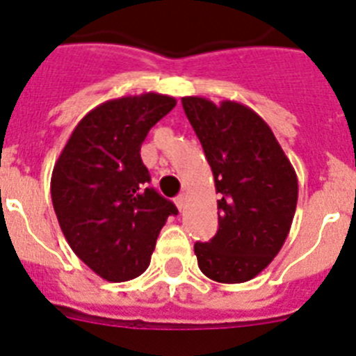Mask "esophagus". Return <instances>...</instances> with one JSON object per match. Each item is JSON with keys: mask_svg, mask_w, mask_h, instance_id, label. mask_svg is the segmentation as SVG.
Returning a JSON list of instances; mask_svg holds the SVG:
<instances>
[{"mask_svg": "<svg viewBox=\"0 0 356 356\" xmlns=\"http://www.w3.org/2000/svg\"><path fill=\"white\" fill-rule=\"evenodd\" d=\"M185 200H187V196H185V194H178V196L175 197V203H176V207H178V210H184Z\"/></svg>", "mask_w": 356, "mask_h": 356, "instance_id": "obj_1", "label": "esophagus"}]
</instances>
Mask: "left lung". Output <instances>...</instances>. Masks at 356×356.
<instances>
[{
    "instance_id": "8db88e82",
    "label": "left lung",
    "mask_w": 356,
    "mask_h": 356,
    "mask_svg": "<svg viewBox=\"0 0 356 356\" xmlns=\"http://www.w3.org/2000/svg\"><path fill=\"white\" fill-rule=\"evenodd\" d=\"M216 181L219 228L196 242L201 273L242 284L262 273L284 246L298 203V176L271 128L248 106L181 97Z\"/></svg>"
}]
</instances>
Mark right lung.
Returning <instances> with one entry per match:
<instances>
[{
  "mask_svg": "<svg viewBox=\"0 0 356 356\" xmlns=\"http://www.w3.org/2000/svg\"><path fill=\"white\" fill-rule=\"evenodd\" d=\"M176 99L156 92L110 99L72 130L51 175V200L65 241L106 282H128L149 266L175 203L149 187L140 159L147 131Z\"/></svg>",
  "mask_w": 356,
  "mask_h": 356,
  "instance_id": "right-lung-1",
  "label": "right lung"
}]
</instances>
